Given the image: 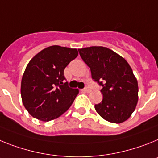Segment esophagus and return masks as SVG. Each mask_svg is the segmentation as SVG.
<instances>
[{
	"instance_id": "obj_1",
	"label": "esophagus",
	"mask_w": 158,
	"mask_h": 158,
	"mask_svg": "<svg viewBox=\"0 0 158 158\" xmlns=\"http://www.w3.org/2000/svg\"><path fill=\"white\" fill-rule=\"evenodd\" d=\"M82 91H83V92H86V93H89L90 91V89L89 88V87H85L84 89H83V90H82Z\"/></svg>"
}]
</instances>
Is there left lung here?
Wrapping results in <instances>:
<instances>
[{"label":"left lung","instance_id":"8db88e82","mask_svg":"<svg viewBox=\"0 0 158 158\" xmlns=\"http://www.w3.org/2000/svg\"><path fill=\"white\" fill-rule=\"evenodd\" d=\"M81 58L91 71L92 79L102 86V102L94 105L97 113L113 123L131 116L138 101V80L123 57L105 47L79 49Z\"/></svg>","mask_w":158,"mask_h":158}]
</instances>
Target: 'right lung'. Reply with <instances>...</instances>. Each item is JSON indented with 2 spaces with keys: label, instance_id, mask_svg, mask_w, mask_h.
Returning a JSON list of instances; mask_svg holds the SVG:
<instances>
[{
  "label": "right lung",
  "instance_id": "obj_1",
  "mask_svg": "<svg viewBox=\"0 0 158 158\" xmlns=\"http://www.w3.org/2000/svg\"><path fill=\"white\" fill-rule=\"evenodd\" d=\"M78 54L76 48L53 45L30 60L22 76L20 93L24 107L32 117L48 122L69 109L79 90L68 87L64 71Z\"/></svg>",
  "mask_w": 158,
  "mask_h": 158
}]
</instances>
